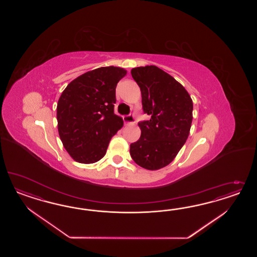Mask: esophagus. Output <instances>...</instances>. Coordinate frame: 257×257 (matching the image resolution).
<instances>
[{"label": "esophagus", "instance_id": "esophagus-1", "mask_svg": "<svg viewBox=\"0 0 257 257\" xmlns=\"http://www.w3.org/2000/svg\"><path fill=\"white\" fill-rule=\"evenodd\" d=\"M123 119H124L125 124H135V122H136V119H135L134 115L125 116V117H123Z\"/></svg>", "mask_w": 257, "mask_h": 257}]
</instances>
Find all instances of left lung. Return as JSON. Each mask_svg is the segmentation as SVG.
Masks as SVG:
<instances>
[{"instance_id": "8db88e82", "label": "left lung", "mask_w": 257, "mask_h": 257, "mask_svg": "<svg viewBox=\"0 0 257 257\" xmlns=\"http://www.w3.org/2000/svg\"><path fill=\"white\" fill-rule=\"evenodd\" d=\"M131 74L140 87L143 111L151 117L139 123L141 136L130 145V155L140 167L156 171L172 162L186 143L193 102L179 82L156 66L134 68Z\"/></svg>"}]
</instances>
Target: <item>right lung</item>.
<instances>
[{
  "label": "right lung",
  "instance_id": "right-lung-1",
  "mask_svg": "<svg viewBox=\"0 0 257 257\" xmlns=\"http://www.w3.org/2000/svg\"><path fill=\"white\" fill-rule=\"evenodd\" d=\"M126 73L119 67H101L78 76L64 89L56 108L58 134L76 162L101 160L110 140L123 126L114 103L116 86Z\"/></svg>",
  "mask_w": 257,
  "mask_h": 257
}]
</instances>
